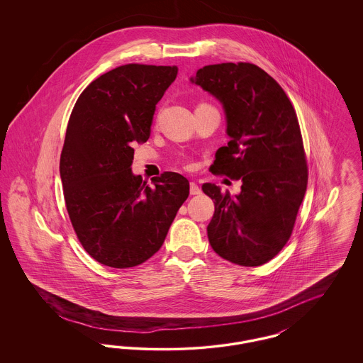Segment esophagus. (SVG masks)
<instances>
[{
	"mask_svg": "<svg viewBox=\"0 0 363 363\" xmlns=\"http://www.w3.org/2000/svg\"><path fill=\"white\" fill-rule=\"evenodd\" d=\"M200 193H201L200 186H199L196 182H190V194L196 196V194H200Z\"/></svg>",
	"mask_w": 363,
	"mask_h": 363,
	"instance_id": "esophagus-1",
	"label": "esophagus"
}]
</instances>
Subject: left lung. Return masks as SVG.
<instances>
[{"label":"left lung","instance_id":"1","mask_svg":"<svg viewBox=\"0 0 363 363\" xmlns=\"http://www.w3.org/2000/svg\"><path fill=\"white\" fill-rule=\"evenodd\" d=\"M223 104L230 141L212 173L241 179L231 197L204 184L215 212L207 227L212 249L242 267L274 259L293 233L308 186V163L296 113L265 70L249 62L207 65L190 79Z\"/></svg>","mask_w":363,"mask_h":363}]
</instances>
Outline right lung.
I'll return each mask as SVG.
<instances>
[{
	"mask_svg": "<svg viewBox=\"0 0 363 363\" xmlns=\"http://www.w3.org/2000/svg\"><path fill=\"white\" fill-rule=\"evenodd\" d=\"M177 67L128 64L94 80L70 114L60 159L65 206L86 253L111 268H130L163 245L189 181L173 172L148 186L132 173L133 144L150 138L156 104Z\"/></svg>",
	"mask_w": 363,
	"mask_h": 363,
	"instance_id": "obj_1",
	"label": "right lung"
}]
</instances>
